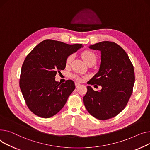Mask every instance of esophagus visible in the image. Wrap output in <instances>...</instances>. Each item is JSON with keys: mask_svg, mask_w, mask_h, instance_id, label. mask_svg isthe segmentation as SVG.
Here are the masks:
<instances>
[{"mask_svg": "<svg viewBox=\"0 0 150 150\" xmlns=\"http://www.w3.org/2000/svg\"><path fill=\"white\" fill-rule=\"evenodd\" d=\"M80 85H81V84L79 83H78V82H75V86H76V88H77V87H79Z\"/></svg>", "mask_w": 150, "mask_h": 150, "instance_id": "esophagus-1", "label": "esophagus"}]
</instances>
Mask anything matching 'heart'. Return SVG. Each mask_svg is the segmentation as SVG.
<instances>
[{
	"mask_svg": "<svg viewBox=\"0 0 150 150\" xmlns=\"http://www.w3.org/2000/svg\"><path fill=\"white\" fill-rule=\"evenodd\" d=\"M73 57H74L73 54H71L67 57V58L66 59V61H65L66 65H69L70 63L71 62V61L73 59ZM82 57L83 59V60L86 63V64L90 62H92V61L96 62V54L94 53L93 52H92L91 51H90V50H86V51H84L83 52H82ZM72 77L75 79L77 81H81V78L79 77L78 76H77L76 74H73L72 76Z\"/></svg>",
	"mask_w": 150,
	"mask_h": 150,
	"instance_id": "heart-1",
	"label": "heart"
}]
</instances>
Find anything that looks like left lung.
<instances>
[{
	"label": "left lung",
	"instance_id": "8db88e82",
	"mask_svg": "<svg viewBox=\"0 0 150 150\" xmlns=\"http://www.w3.org/2000/svg\"><path fill=\"white\" fill-rule=\"evenodd\" d=\"M90 48L101 51L99 70L90 84L100 85L102 89L94 91L88 86L83 103L93 117L107 120L116 116L127 106L135 81L134 67L127 52L116 43L103 41Z\"/></svg>",
	"mask_w": 150,
	"mask_h": 150
}]
</instances>
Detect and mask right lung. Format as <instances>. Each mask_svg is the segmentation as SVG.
Instances as JSON below:
<instances>
[{"mask_svg": "<svg viewBox=\"0 0 150 150\" xmlns=\"http://www.w3.org/2000/svg\"><path fill=\"white\" fill-rule=\"evenodd\" d=\"M82 47V44L69 45L47 39L26 56L19 86L26 105L36 116L50 118L64 107L75 89L74 83L71 80L59 83L55 76L65 69L67 57Z\"/></svg>", "mask_w": 150, "mask_h": 150, "instance_id": "1", "label": "right lung"}]
</instances>
